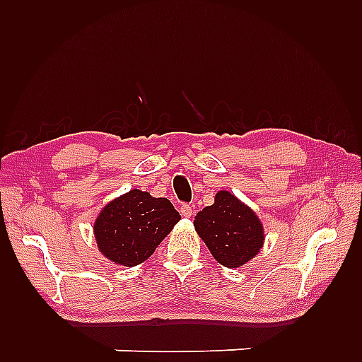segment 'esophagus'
<instances>
[{
  "mask_svg": "<svg viewBox=\"0 0 362 362\" xmlns=\"http://www.w3.org/2000/svg\"><path fill=\"white\" fill-rule=\"evenodd\" d=\"M180 214L183 218H191V214H193V209H191V205L189 204H182Z\"/></svg>",
  "mask_w": 362,
  "mask_h": 362,
  "instance_id": "obj_1",
  "label": "esophagus"
}]
</instances>
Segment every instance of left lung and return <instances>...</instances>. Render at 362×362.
<instances>
[{"mask_svg": "<svg viewBox=\"0 0 362 362\" xmlns=\"http://www.w3.org/2000/svg\"><path fill=\"white\" fill-rule=\"evenodd\" d=\"M194 227L214 259L226 267L245 264L264 243L263 224L255 211L228 191H219L214 204L197 213Z\"/></svg>", "mask_w": 362, "mask_h": 362, "instance_id": "1", "label": "left lung"}]
</instances>
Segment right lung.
<instances>
[{
    "mask_svg": "<svg viewBox=\"0 0 362 362\" xmlns=\"http://www.w3.org/2000/svg\"><path fill=\"white\" fill-rule=\"evenodd\" d=\"M179 221L168 199L132 189L104 206L95 221V238L110 261L132 267L148 259Z\"/></svg>",
    "mask_w": 362,
    "mask_h": 362,
    "instance_id": "obj_1",
    "label": "right lung"
}]
</instances>
